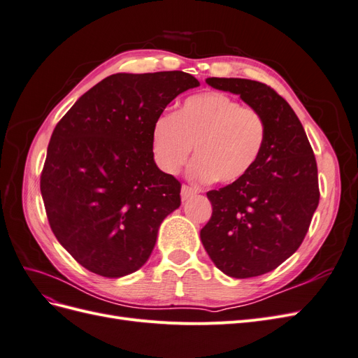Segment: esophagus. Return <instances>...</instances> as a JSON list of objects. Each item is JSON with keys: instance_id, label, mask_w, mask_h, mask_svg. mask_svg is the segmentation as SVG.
I'll list each match as a JSON object with an SVG mask.
<instances>
[{"instance_id": "34e87169", "label": "esophagus", "mask_w": 358, "mask_h": 358, "mask_svg": "<svg viewBox=\"0 0 358 358\" xmlns=\"http://www.w3.org/2000/svg\"><path fill=\"white\" fill-rule=\"evenodd\" d=\"M197 192H200L197 188H192V187H188V185H182V189H180V197H182V200H183V201H185V200H188L189 197L196 196Z\"/></svg>"}]
</instances>
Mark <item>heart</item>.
<instances>
[{
    "label": "heart",
    "mask_w": 358,
    "mask_h": 358,
    "mask_svg": "<svg viewBox=\"0 0 358 358\" xmlns=\"http://www.w3.org/2000/svg\"><path fill=\"white\" fill-rule=\"evenodd\" d=\"M266 142V122L251 107L222 92H203L182 103L175 115H162L152 128L157 166L178 175L194 148L191 176L234 183L252 170Z\"/></svg>",
    "instance_id": "1"
}]
</instances>
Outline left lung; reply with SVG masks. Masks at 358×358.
<instances>
[{"label": "left lung", "mask_w": 358, "mask_h": 358, "mask_svg": "<svg viewBox=\"0 0 358 358\" xmlns=\"http://www.w3.org/2000/svg\"><path fill=\"white\" fill-rule=\"evenodd\" d=\"M206 83L241 99L263 116L266 142L248 175L208 192L212 216L201 243L221 272L254 278L294 254L320 203L318 169L305 129L270 86L249 79L209 78Z\"/></svg>", "instance_id": "left-lung-1"}]
</instances>
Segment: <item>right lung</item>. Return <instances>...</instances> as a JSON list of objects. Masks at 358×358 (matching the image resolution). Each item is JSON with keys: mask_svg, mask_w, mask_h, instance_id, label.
Instances as JSON below:
<instances>
[{"mask_svg": "<svg viewBox=\"0 0 358 358\" xmlns=\"http://www.w3.org/2000/svg\"><path fill=\"white\" fill-rule=\"evenodd\" d=\"M183 71L116 73L85 92L53 129L40 178L50 229L90 272L142 267L180 182L154 161L152 128L167 104L199 86Z\"/></svg>", "mask_w": 358, "mask_h": 358, "instance_id": "right-lung-1", "label": "right lung"}]
</instances>
